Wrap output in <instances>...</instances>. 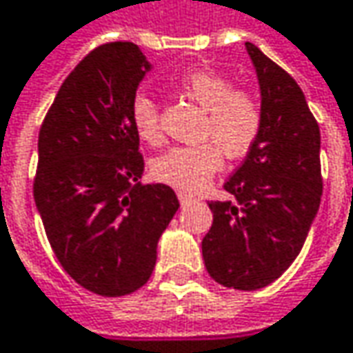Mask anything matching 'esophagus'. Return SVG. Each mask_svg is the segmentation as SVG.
I'll use <instances>...</instances> for the list:
<instances>
[{
	"instance_id": "obj_1",
	"label": "esophagus",
	"mask_w": 353,
	"mask_h": 353,
	"mask_svg": "<svg viewBox=\"0 0 353 353\" xmlns=\"http://www.w3.org/2000/svg\"><path fill=\"white\" fill-rule=\"evenodd\" d=\"M179 201H181V203H189V201H192V194H187V192H179Z\"/></svg>"
}]
</instances>
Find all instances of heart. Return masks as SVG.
<instances>
[{"label":"heart","instance_id":"b5f03b06","mask_svg":"<svg viewBox=\"0 0 353 353\" xmlns=\"http://www.w3.org/2000/svg\"><path fill=\"white\" fill-rule=\"evenodd\" d=\"M179 88L205 110L203 142L174 146L154 159L152 176L181 190H201L223 166V153L239 159L251 150L261 132L259 102L211 70H192L179 80ZM130 120L140 140L157 144L163 139L159 106L148 94H137L130 102Z\"/></svg>","mask_w":353,"mask_h":353}]
</instances>
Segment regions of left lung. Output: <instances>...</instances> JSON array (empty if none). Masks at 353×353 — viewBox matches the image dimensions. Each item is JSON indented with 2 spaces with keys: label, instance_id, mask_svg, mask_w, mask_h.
I'll list each match as a JSON object with an SVG mask.
<instances>
[{
  "label": "left lung",
  "instance_id": "8db88e82",
  "mask_svg": "<svg viewBox=\"0 0 353 353\" xmlns=\"http://www.w3.org/2000/svg\"><path fill=\"white\" fill-rule=\"evenodd\" d=\"M261 92V132L213 201L203 239L209 275L225 288L261 290L299 255L321 201L319 126L297 82L245 41Z\"/></svg>",
  "mask_w": 353,
  "mask_h": 353
}]
</instances>
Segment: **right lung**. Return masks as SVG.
I'll list each match as a JSON object with an SVG mask.
<instances>
[{
    "mask_svg": "<svg viewBox=\"0 0 353 353\" xmlns=\"http://www.w3.org/2000/svg\"><path fill=\"white\" fill-rule=\"evenodd\" d=\"M150 70L132 41L96 48L65 78L39 128L34 199L46 235L65 273L104 297L150 279L159 239L179 211L170 187L140 185L130 102Z\"/></svg>",
    "mask_w": 353,
    "mask_h": 353,
    "instance_id": "add662e5",
    "label": "right lung"
}]
</instances>
